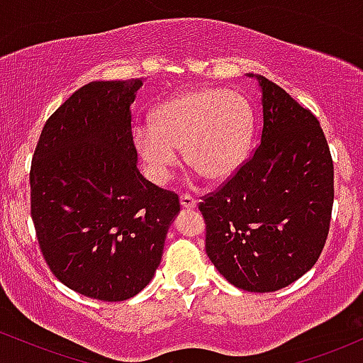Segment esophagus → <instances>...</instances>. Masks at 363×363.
I'll list each match as a JSON object with an SVG mask.
<instances>
[{
    "mask_svg": "<svg viewBox=\"0 0 363 363\" xmlns=\"http://www.w3.org/2000/svg\"><path fill=\"white\" fill-rule=\"evenodd\" d=\"M180 203L182 207H185V209H195L197 207V201L192 197V195H180Z\"/></svg>",
    "mask_w": 363,
    "mask_h": 363,
    "instance_id": "obj_1",
    "label": "esophagus"
}]
</instances>
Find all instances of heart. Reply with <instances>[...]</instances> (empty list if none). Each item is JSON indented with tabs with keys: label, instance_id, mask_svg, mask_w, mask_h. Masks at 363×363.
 Listing matches in <instances>:
<instances>
[{
	"label": "heart",
	"instance_id": "obj_1",
	"mask_svg": "<svg viewBox=\"0 0 363 363\" xmlns=\"http://www.w3.org/2000/svg\"><path fill=\"white\" fill-rule=\"evenodd\" d=\"M138 127L133 144L147 174L164 183L183 149L186 164L211 182L226 180L245 161L254 135V111L245 96L223 89H197L164 101Z\"/></svg>",
	"mask_w": 363,
	"mask_h": 363
}]
</instances>
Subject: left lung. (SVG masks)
Instances as JSON below:
<instances>
[{
    "mask_svg": "<svg viewBox=\"0 0 363 363\" xmlns=\"http://www.w3.org/2000/svg\"><path fill=\"white\" fill-rule=\"evenodd\" d=\"M262 133L254 156L199 209L206 252L240 290L267 293L302 278L323 252L335 168L317 118L262 75Z\"/></svg>",
    "mask_w": 363,
    "mask_h": 363,
    "instance_id": "1",
    "label": "left lung"
}]
</instances>
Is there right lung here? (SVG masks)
Returning <instances> with one entry per match:
<instances>
[{"instance_id":"obj_1","label":"right lung","mask_w":363,"mask_h":363,"mask_svg":"<svg viewBox=\"0 0 363 363\" xmlns=\"http://www.w3.org/2000/svg\"><path fill=\"white\" fill-rule=\"evenodd\" d=\"M142 79L91 82L40 132L30 166V214L52 274L70 290L123 302L161 264L178 195L137 168L132 109Z\"/></svg>"}]
</instances>
